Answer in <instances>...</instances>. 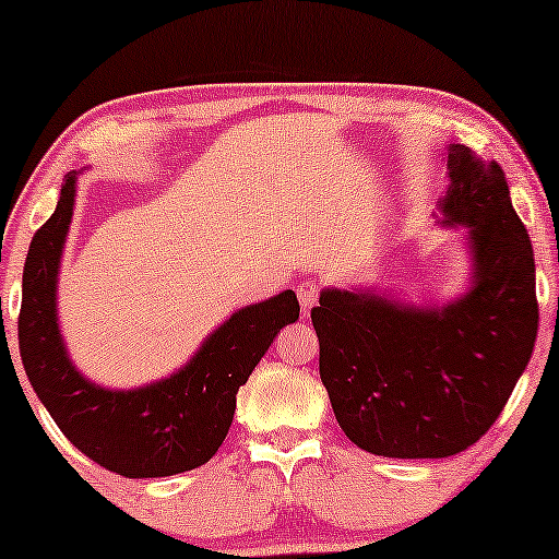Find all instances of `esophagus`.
<instances>
[{"instance_id": "esophagus-1", "label": "esophagus", "mask_w": 559, "mask_h": 559, "mask_svg": "<svg viewBox=\"0 0 559 559\" xmlns=\"http://www.w3.org/2000/svg\"><path fill=\"white\" fill-rule=\"evenodd\" d=\"M297 297H300L302 316H308L310 308H316V302L320 297V287L316 285V282H302V285H297Z\"/></svg>"}]
</instances>
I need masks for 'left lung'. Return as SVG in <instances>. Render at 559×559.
Here are the masks:
<instances>
[{"mask_svg":"<svg viewBox=\"0 0 559 559\" xmlns=\"http://www.w3.org/2000/svg\"><path fill=\"white\" fill-rule=\"evenodd\" d=\"M440 224L463 226L465 295L417 308L377 289H323L312 308L320 379L346 438L384 457L463 453L501 415L539 328L530 234L496 163L448 150Z\"/></svg>","mask_w":559,"mask_h":559,"instance_id":"obj_1","label":"left lung"}]
</instances>
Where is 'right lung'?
I'll return each mask as SVG.
<instances>
[{"label": "right lung", "instance_id": "add662e5", "mask_svg": "<svg viewBox=\"0 0 559 559\" xmlns=\"http://www.w3.org/2000/svg\"><path fill=\"white\" fill-rule=\"evenodd\" d=\"M75 178L66 175L56 213L37 228L22 272L20 356L45 409L68 440L127 478H163L209 463L231 427L236 394L282 328L300 318L293 289L236 310L195 356L163 381L104 389L68 356L58 328V272L73 218Z\"/></svg>", "mask_w": 559, "mask_h": 559}]
</instances>
